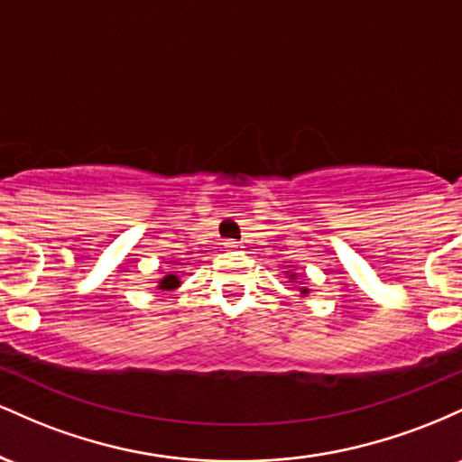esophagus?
<instances>
[{
    "instance_id": "esophagus-1",
    "label": "esophagus",
    "mask_w": 462,
    "mask_h": 462,
    "mask_svg": "<svg viewBox=\"0 0 462 462\" xmlns=\"http://www.w3.org/2000/svg\"><path fill=\"white\" fill-rule=\"evenodd\" d=\"M224 247H226V249H238L241 245H238V241H226Z\"/></svg>"
}]
</instances>
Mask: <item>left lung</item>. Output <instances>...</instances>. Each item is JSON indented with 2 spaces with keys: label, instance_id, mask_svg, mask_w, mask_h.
Listing matches in <instances>:
<instances>
[{
  "label": "left lung",
  "instance_id": "left-lung-1",
  "mask_svg": "<svg viewBox=\"0 0 462 462\" xmlns=\"http://www.w3.org/2000/svg\"><path fill=\"white\" fill-rule=\"evenodd\" d=\"M284 278H286V282L295 284V282H298L300 275L295 273V272H291V269H289V272H284ZM298 284H304V282H298ZM309 293H310L309 286H300V298H309Z\"/></svg>",
  "mask_w": 462,
  "mask_h": 462
}]
</instances>
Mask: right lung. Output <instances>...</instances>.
Masks as SVG:
<instances>
[{"instance_id":"right-lung-1","label":"right lung","mask_w":462,"mask_h":462,"mask_svg":"<svg viewBox=\"0 0 462 462\" xmlns=\"http://www.w3.org/2000/svg\"><path fill=\"white\" fill-rule=\"evenodd\" d=\"M180 284H182V282H180V278L176 273H167L161 280V282H158V289H161V291H176Z\"/></svg>"}]
</instances>
